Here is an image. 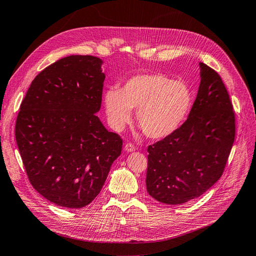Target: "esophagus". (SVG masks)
Instances as JSON below:
<instances>
[{"label": "esophagus", "mask_w": 256, "mask_h": 256, "mask_svg": "<svg viewBox=\"0 0 256 256\" xmlns=\"http://www.w3.org/2000/svg\"><path fill=\"white\" fill-rule=\"evenodd\" d=\"M125 150L128 152H132L136 150V146L134 144H131V143H127L125 145Z\"/></svg>", "instance_id": "obj_1"}]
</instances>
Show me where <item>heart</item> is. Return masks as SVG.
<instances>
[{
	"mask_svg": "<svg viewBox=\"0 0 256 256\" xmlns=\"http://www.w3.org/2000/svg\"><path fill=\"white\" fill-rule=\"evenodd\" d=\"M106 118L115 130H122L132 118L146 136L159 140L174 134L189 113L192 92L182 81L159 72L129 78L120 90L108 88L104 94Z\"/></svg>",
	"mask_w": 256,
	"mask_h": 256,
	"instance_id": "heart-1",
	"label": "heart"
}]
</instances>
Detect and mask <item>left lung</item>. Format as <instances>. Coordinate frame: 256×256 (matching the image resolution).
<instances>
[{"label":"left lung","mask_w":256,"mask_h":256,"mask_svg":"<svg viewBox=\"0 0 256 256\" xmlns=\"http://www.w3.org/2000/svg\"><path fill=\"white\" fill-rule=\"evenodd\" d=\"M198 65L200 82L187 120L147 148V192L168 205L187 203L212 187L223 173L235 138L228 92L214 69Z\"/></svg>","instance_id":"obj_1"}]
</instances>
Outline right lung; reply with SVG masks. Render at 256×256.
<instances>
[{
	"label": "right lung",
	"mask_w": 256,
	"mask_h": 256,
	"mask_svg": "<svg viewBox=\"0 0 256 256\" xmlns=\"http://www.w3.org/2000/svg\"><path fill=\"white\" fill-rule=\"evenodd\" d=\"M104 60L60 58L36 76L20 106L16 141L34 189L66 208L88 205L102 190L122 141L96 115Z\"/></svg>",
	"instance_id": "add662e5"
}]
</instances>
